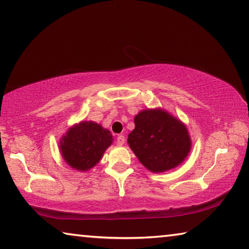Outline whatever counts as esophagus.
Segmentation results:
<instances>
[{"instance_id": "1", "label": "esophagus", "mask_w": 249, "mask_h": 249, "mask_svg": "<svg viewBox=\"0 0 249 249\" xmlns=\"http://www.w3.org/2000/svg\"><path fill=\"white\" fill-rule=\"evenodd\" d=\"M125 142V137H124V135H119V136H117V138H116V144L119 145V146H122Z\"/></svg>"}]
</instances>
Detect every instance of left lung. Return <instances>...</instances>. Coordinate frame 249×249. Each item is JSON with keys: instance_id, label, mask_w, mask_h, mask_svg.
Masks as SVG:
<instances>
[{"instance_id": "8db88e82", "label": "left lung", "mask_w": 249, "mask_h": 249, "mask_svg": "<svg viewBox=\"0 0 249 249\" xmlns=\"http://www.w3.org/2000/svg\"><path fill=\"white\" fill-rule=\"evenodd\" d=\"M129 147L147 169L163 172L177 167L190 151L185 126L161 109H145L135 116Z\"/></svg>"}]
</instances>
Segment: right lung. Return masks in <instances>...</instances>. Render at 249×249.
Segmentation results:
<instances>
[{
    "label": "right lung",
    "mask_w": 249,
    "mask_h": 249,
    "mask_svg": "<svg viewBox=\"0 0 249 249\" xmlns=\"http://www.w3.org/2000/svg\"><path fill=\"white\" fill-rule=\"evenodd\" d=\"M108 129L94 122H82L70 128L60 142V150L70 167L86 171L100 161L105 149L112 144Z\"/></svg>",
    "instance_id": "add662e5"
}]
</instances>
